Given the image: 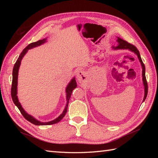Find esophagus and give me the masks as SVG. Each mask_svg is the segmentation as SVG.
Returning <instances> with one entry per match:
<instances>
[{
	"label": "esophagus",
	"mask_w": 158,
	"mask_h": 158,
	"mask_svg": "<svg viewBox=\"0 0 158 158\" xmlns=\"http://www.w3.org/2000/svg\"><path fill=\"white\" fill-rule=\"evenodd\" d=\"M85 74L83 71V70H79L77 73V79L78 81L80 83H82L85 80Z\"/></svg>",
	"instance_id": "34e87169"
}]
</instances>
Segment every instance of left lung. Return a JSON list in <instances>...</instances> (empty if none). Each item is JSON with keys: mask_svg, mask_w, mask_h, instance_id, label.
Listing matches in <instances>:
<instances>
[{"mask_svg": "<svg viewBox=\"0 0 158 158\" xmlns=\"http://www.w3.org/2000/svg\"><path fill=\"white\" fill-rule=\"evenodd\" d=\"M117 41L118 43L117 46H113L112 48L113 49H128L129 51L134 52L135 54L138 57V58L139 60V61L140 62V64H141L142 66V77H143V83L144 85V92H145V94H144V98L143 102L145 101V100L147 98V92H148V86H147V83L146 81V77H145V66L144 65V64L142 61L141 57H140V53L139 52V50L137 49L135 46H134L132 44H130L129 43H127V41H124L122 39H121L119 37H117Z\"/></svg>", "mask_w": 158, "mask_h": 158, "instance_id": "8db88e82", "label": "left lung"}]
</instances>
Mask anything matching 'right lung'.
<instances>
[{
  "mask_svg": "<svg viewBox=\"0 0 158 158\" xmlns=\"http://www.w3.org/2000/svg\"><path fill=\"white\" fill-rule=\"evenodd\" d=\"M47 39H43L42 40H39V41L32 43L31 44H29L26 48L23 50L22 53H20V55L19 56V58L17 60V61L15 64H14V66H13V73H12V76H13V79H12V85H11V98L13 102L17 106V107L20 110V112L22 114V115L26 119H27L28 122H31L32 123L35 124L36 126H44V125H52V124H54L59 122L60 120H62L64 117L65 116L66 113L67 112V109H68V105H69V100L70 98V96H71V94L73 90L77 88V82L75 77L70 80V81L68 85L66 86V105L65 106V108L64 109L63 112L62 114H60V116L57 117L55 119H53L52 121H50V122H40V121L37 120L36 118H35L34 117H32V115H29L28 113H26L25 111V110L22 108V106L21 105V104L19 102V100L18 98V72H19V69L20 64H21V62L23 58V56L26 55V53L28 52V49H32L34 48H36V47H38L47 41Z\"/></svg>",
  "mask_w": 158,
  "mask_h": 158,
  "instance_id": "obj_1",
  "label": "right lung"
}]
</instances>
